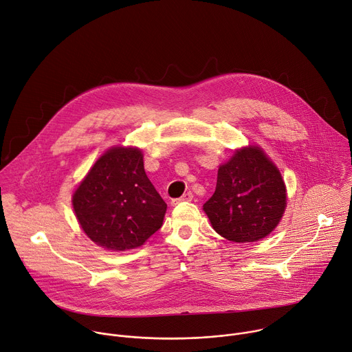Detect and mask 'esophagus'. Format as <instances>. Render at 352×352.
Segmentation results:
<instances>
[{
	"label": "esophagus",
	"mask_w": 352,
	"mask_h": 352,
	"mask_svg": "<svg viewBox=\"0 0 352 352\" xmlns=\"http://www.w3.org/2000/svg\"><path fill=\"white\" fill-rule=\"evenodd\" d=\"M192 199H193V193H192V192H186V193H184L181 197L173 199V200H171V205H173V206H177V205H179V204H182V202H190Z\"/></svg>",
	"instance_id": "obj_1"
}]
</instances>
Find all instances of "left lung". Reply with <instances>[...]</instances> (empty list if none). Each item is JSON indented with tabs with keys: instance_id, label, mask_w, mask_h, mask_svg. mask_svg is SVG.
<instances>
[{
	"instance_id": "left-lung-1",
	"label": "left lung",
	"mask_w": 352,
	"mask_h": 352,
	"mask_svg": "<svg viewBox=\"0 0 352 352\" xmlns=\"http://www.w3.org/2000/svg\"><path fill=\"white\" fill-rule=\"evenodd\" d=\"M287 205L277 167L256 146L238 150L219 168L213 196L204 205L217 234L232 242H254L280 223Z\"/></svg>"
}]
</instances>
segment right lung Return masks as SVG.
I'll list each match as a JSON object with an SVG mask.
<instances>
[{
    "instance_id": "obj_1",
    "label": "right lung",
    "mask_w": 352,
    "mask_h": 352,
    "mask_svg": "<svg viewBox=\"0 0 352 352\" xmlns=\"http://www.w3.org/2000/svg\"><path fill=\"white\" fill-rule=\"evenodd\" d=\"M72 205L86 235L111 250L133 249L163 224L167 204L144 173L139 148L113 147L74 193Z\"/></svg>"
}]
</instances>
